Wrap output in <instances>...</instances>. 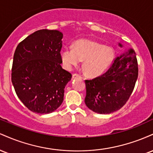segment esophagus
I'll return each instance as SVG.
<instances>
[{
	"label": "esophagus",
	"mask_w": 153,
	"mask_h": 153,
	"mask_svg": "<svg viewBox=\"0 0 153 153\" xmlns=\"http://www.w3.org/2000/svg\"><path fill=\"white\" fill-rule=\"evenodd\" d=\"M81 78V76H80V75L76 74V73H75V74L73 75V79H75V78Z\"/></svg>",
	"instance_id": "obj_1"
}]
</instances>
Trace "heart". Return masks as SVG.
Masks as SVG:
<instances>
[{"label": "heart", "mask_w": 153, "mask_h": 153, "mask_svg": "<svg viewBox=\"0 0 153 153\" xmlns=\"http://www.w3.org/2000/svg\"><path fill=\"white\" fill-rule=\"evenodd\" d=\"M60 59L68 70L76 66L83 60L82 68L85 73L91 77L101 75L109 67L114 57L111 47L104 46L96 41L81 39L73 44V48L61 50Z\"/></svg>", "instance_id": "b5f03b06"}]
</instances>
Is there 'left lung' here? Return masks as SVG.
<instances>
[{
    "label": "left lung",
    "instance_id": "obj_1",
    "mask_svg": "<svg viewBox=\"0 0 153 153\" xmlns=\"http://www.w3.org/2000/svg\"><path fill=\"white\" fill-rule=\"evenodd\" d=\"M119 46L122 47V45L119 43ZM137 77L136 53L129 49L114 59L104 74L85 80V105L101 114H108L120 109L131 96Z\"/></svg>",
    "mask_w": 153,
    "mask_h": 153
}]
</instances>
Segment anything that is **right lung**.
Here are the masks:
<instances>
[{"mask_svg":"<svg viewBox=\"0 0 153 153\" xmlns=\"http://www.w3.org/2000/svg\"><path fill=\"white\" fill-rule=\"evenodd\" d=\"M63 34L57 30L35 31L19 44L13 55L11 81L24 106L47 114L60 106L72 75L61 66Z\"/></svg>","mask_w":153,"mask_h":153,"instance_id":"add662e5","label":"right lung"}]
</instances>
